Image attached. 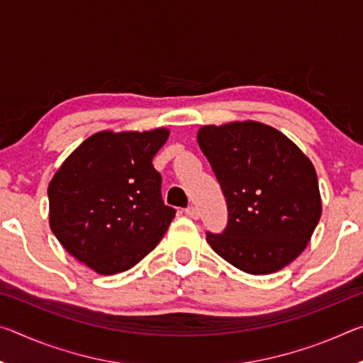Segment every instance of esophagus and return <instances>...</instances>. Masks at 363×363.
Returning a JSON list of instances; mask_svg holds the SVG:
<instances>
[{
  "instance_id": "obj_1",
  "label": "esophagus",
  "mask_w": 363,
  "mask_h": 363,
  "mask_svg": "<svg viewBox=\"0 0 363 363\" xmlns=\"http://www.w3.org/2000/svg\"><path fill=\"white\" fill-rule=\"evenodd\" d=\"M186 214H187L189 218H192V219H199V216H200V211H199V208H196V206L190 205V206H187V208H186Z\"/></svg>"
}]
</instances>
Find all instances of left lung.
I'll return each mask as SVG.
<instances>
[{
  "label": "left lung",
  "mask_w": 363,
  "mask_h": 363,
  "mask_svg": "<svg viewBox=\"0 0 363 363\" xmlns=\"http://www.w3.org/2000/svg\"><path fill=\"white\" fill-rule=\"evenodd\" d=\"M199 145L229 211L223 232H206L211 248L253 275L296 259L322 214L311 160L285 134L257 121L200 128Z\"/></svg>",
  "instance_id": "left-lung-1"
}]
</instances>
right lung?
I'll return each mask as SVG.
<instances>
[{
	"instance_id": "obj_1",
	"label": "right lung",
	"mask_w": 363,
	"mask_h": 363,
	"mask_svg": "<svg viewBox=\"0 0 363 363\" xmlns=\"http://www.w3.org/2000/svg\"><path fill=\"white\" fill-rule=\"evenodd\" d=\"M168 130L101 131L79 144L49 182V225L97 274L131 269L162 240L176 210L162 199L152 158Z\"/></svg>"
}]
</instances>
